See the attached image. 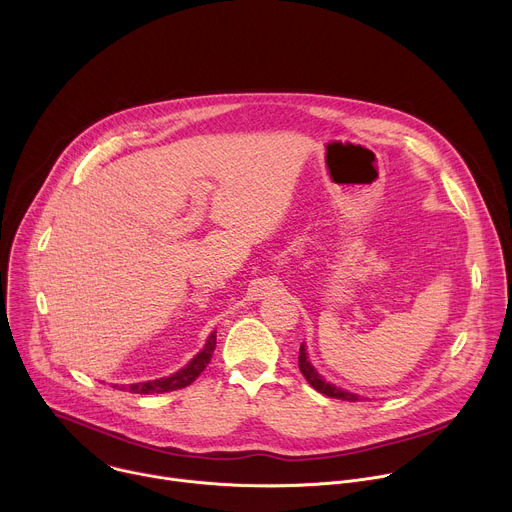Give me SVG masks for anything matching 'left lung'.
<instances>
[{"mask_svg":"<svg viewBox=\"0 0 512 512\" xmlns=\"http://www.w3.org/2000/svg\"><path fill=\"white\" fill-rule=\"evenodd\" d=\"M298 362H300V371H302V375L306 377V381L318 391V393H322V395H326V397H332V399H342V401H358V395H354V393H348V391H342V389H338V387H334V385H330V383H326L316 371H314V367L310 364V360H308V356H306V348H304V344L300 346V356H298Z\"/></svg>","mask_w":512,"mask_h":512,"instance_id":"left-lung-1","label":"left lung"}]
</instances>
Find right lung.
Instances as JSON below:
<instances>
[{
  "mask_svg": "<svg viewBox=\"0 0 512 512\" xmlns=\"http://www.w3.org/2000/svg\"><path fill=\"white\" fill-rule=\"evenodd\" d=\"M216 346V332H212L206 340V346L186 364L184 369H180L178 373H174L172 377L166 379H158V381H148V383H133V385H115V389L119 391H129V393H137V395H152V393H168V391H176L182 387H188L190 383H194L200 373L206 369V364L212 358Z\"/></svg>",
  "mask_w": 512,
  "mask_h": 512,
  "instance_id": "right-lung-1",
  "label": "right lung"
}]
</instances>
